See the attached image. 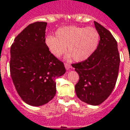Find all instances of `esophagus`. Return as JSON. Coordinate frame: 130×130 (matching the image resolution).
Returning a JSON list of instances; mask_svg holds the SVG:
<instances>
[{
	"instance_id": "esophagus-1",
	"label": "esophagus",
	"mask_w": 130,
	"mask_h": 130,
	"mask_svg": "<svg viewBox=\"0 0 130 130\" xmlns=\"http://www.w3.org/2000/svg\"><path fill=\"white\" fill-rule=\"evenodd\" d=\"M64 66H65V68H66V70H69V69L71 68V66L69 64H68V63H65V64H64Z\"/></svg>"
}]
</instances>
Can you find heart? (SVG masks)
Returning a JSON list of instances; mask_svg holds the SVG:
<instances>
[{"mask_svg":"<svg viewBox=\"0 0 130 130\" xmlns=\"http://www.w3.org/2000/svg\"><path fill=\"white\" fill-rule=\"evenodd\" d=\"M99 33L93 27L66 26L56 32V37L48 36L45 43L48 51L55 57H60L67 49L69 53L65 59L74 57L77 61H85L92 55L99 43Z\"/></svg>","mask_w":130,"mask_h":130,"instance_id":"b5f03b06","label":"heart"}]
</instances>
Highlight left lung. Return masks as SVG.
Returning <instances> with one entry per match:
<instances>
[{
	"instance_id": "8db88e82",
	"label": "left lung",
	"mask_w": 130,
	"mask_h": 130,
	"mask_svg": "<svg viewBox=\"0 0 130 130\" xmlns=\"http://www.w3.org/2000/svg\"><path fill=\"white\" fill-rule=\"evenodd\" d=\"M100 41L95 52L85 61L72 64L79 79L75 86L77 98L91 105L103 103L115 87L120 65L117 42L103 25L94 21Z\"/></svg>"
}]
</instances>
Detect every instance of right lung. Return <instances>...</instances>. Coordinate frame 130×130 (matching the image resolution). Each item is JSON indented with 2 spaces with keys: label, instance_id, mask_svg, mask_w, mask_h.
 <instances>
[{
  "label": "right lung",
  "instance_id": "add662e5",
  "mask_svg": "<svg viewBox=\"0 0 130 130\" xmlns=\"http://www.w3.org/2000/svg\"><path fill=\"white\" fill-rule=\"evenodd\" d=\"M47 23L27 25L15 38L10 49V74L17 93L25 103L39 107L56 94L57 77L65 73L63 62L45 45Z\"/></svg>",
  "mask_w": 130,
  "mask_h": 130
}]
</instances>
